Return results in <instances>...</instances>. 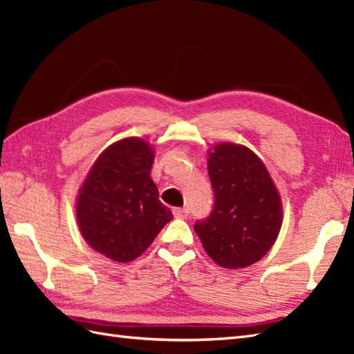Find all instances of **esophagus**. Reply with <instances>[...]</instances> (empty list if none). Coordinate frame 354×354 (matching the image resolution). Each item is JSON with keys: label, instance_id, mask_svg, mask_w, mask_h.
I'll return each mask as SVG.
<instances>
[{"label": "esophagus", "instance_id": "obj_1", "mask_svg": "<svg viewBox=\"0 0 354 354\" xmlns=\"http://www.w3.org/2000/svg\"><path fill=\"white\" fill-rule=\"evenodd\" d=\"M173 214L176 218H186L189 216V209L187 208H174Z\"/></svg>", "mask_w": 354, "mask_h": 354}]
</instances>
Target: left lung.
<instances>
[{"mask_svg":"<svg viewBox=\"0 0 354 354\" xmlns=\"http://www.w3.org/2000/svg\"><path fill=\"white\" fill-rule=\"evenodd\" d=\"M208 174L214 205L194 229L214 261L243 269L267 254L279 234L281 198L260 158L239 145L214 147Z\"/></svg>","mask_w":354,"mask_h":354,"instance_id":"left-lung-1","label":"left lung"}]
</instances>
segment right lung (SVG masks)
<instances>
[{
    "instance_id": "obj_1",
    "label": "right lung",
    "mask_w": 354,
    "mask_h": 354,
    "mask_svg": "<svg viewBox=\"0 0 354 354\" xmlns=\"http://www.w3.org/2000/svg\"><path fill=\"white\" fill-rule=\"evenodd\" d=\"M153 152L142 138H124L95 160L80 192L77 220L84 239L118 263L143 254L173 218L151 178Z\"/></svg>"
}]
</instances>
